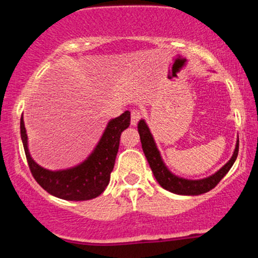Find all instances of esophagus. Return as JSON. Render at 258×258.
I'll list each match as a JSON object with an SVG mask.
<instances>
[{"label": "esophagus", "mask_w": 258, "mask_h": 258, "mask_svg": "<svg viewBox=\"0 0 258 258\" xmlns=\"http://www.w3.org/2000/svg\"><path fill=\"white\" fill-rule=\"evenodd\" d=\"M142 112L139 109H132L131 110V123L133 126H136L138 123V121L141 120Z\"/></svg>", "instance_id": "34e87169"}]
</instances>
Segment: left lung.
I'll return each mask as SVG.
<instances>
[{
  "label": "left lung",
  "instance_id": "obj_1",
  "mask_svg": "<svg viewBox=\"0 0 258 258\" xmlns=\"http://www.w3.org/2000/svg\"><path fill=\"white\" fill-rule=\"evenodd\" d=\"M138 132L139 137H141V143L142 148H143L144 155H146L148 162H149V166L152 168L154 177H155L162 188L171 191V193L179 195H200L214 189L220 183V180L228 173L230 167L233 166L239 152L238 139L233 156L217 172L203 179H185L173 174L168 170L165 162L162 161L158 147H156L155 141L153 138V135L150 133L149 127H148L144 120H141L138 122Z\"/></svg>",
  "mask_w": 258,
  "mask_h": 258
}]
</instances>
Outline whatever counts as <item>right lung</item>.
<instances>
[{
  "mask_svg": "<svg viewBox=\"0 0 258 258\" xmlns=\"http://www.w3.org/2000/svg\"><path fill=\"white\" fill-rule=\"evenodd\" d=\"M130 122L131 112L127 110L119 117L109 121L98 144L85 161L67 170L51 171L40 166L31 158L22 115L20 136L32 176L44 190L59 199L70 201L94 199L102 194L109 184L110 173L119 150L121 132L130 126Z\"/></svg>",
  "mask_w": 258,
  "mask_h": 258,
  "instance_id": "right-lung-1",
  "label": "right lung"
}]
</instances>
